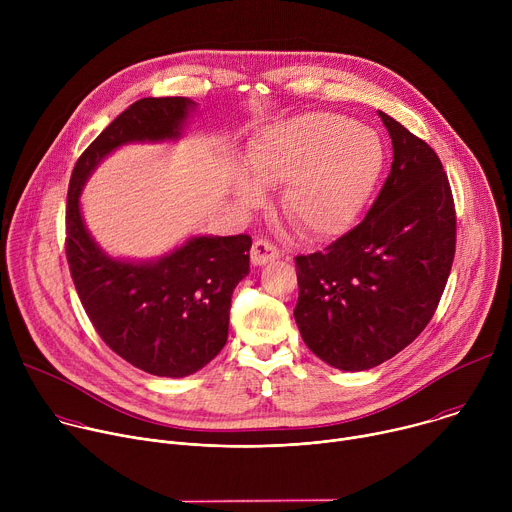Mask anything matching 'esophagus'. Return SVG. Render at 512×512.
Wrapping results in <instances>:
<instances>
[{
    "instance_id": "1",
    "label": "esophagus",
    "mask_w": 512,
    "mask_h": 512,
    "mask_svg": "<svg viewBox=\"0 0 512 512\" xmlns=\"http://www.w3.org/2000/svg\"><path fill=\"white\" fill-rule=\"evenodd\" d=\"M281 253L275 245H271L269 241H263V239H257L251 247V263L253 265H265V263H271L275 259H279Z\"/></svg>"
}]
</instances>
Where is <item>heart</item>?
Masks as SVG:
<instances>
[{
  "label": "heart",
  "instance_id": "obj_1",
  "mask_svg": "<svg viewBox=\"0 0 512 512\" xmlns=\"http://www.w3.org/2000/svg\"><path fill=\"white\" fill-rule=\"evenodd\" d=\"M245 162L251 176L233 182L241 206L263 204V186L283 184L289 221L308 237L330 239L346 233L371 200L385 150L375 129L316 111L263 127Z\"/></svg>",
  "mask_w": 512,
  "mask_h": 512
}]
</instances>
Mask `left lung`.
Here are the masks:
<instances>
[{"label": "left lung", "mask_w": 512, "mask_h": 512, "mask_svg": "<svg viewBox=\"0 0 512 512\" xmlns=\"http://www.w3.org/2000/svg\"><path fill=\"white\" fill-rule=\"evenodd\" d=\"M391 172L364 221L324 251L296 257L294 310L306 346L340 371H369L429 324L456 253L448 176L429 145L379 111Z\"/></svg>", "instance_id": "obj_1"}]
</instances>
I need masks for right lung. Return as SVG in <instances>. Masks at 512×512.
Returning <instances> with one entry per match:
<instances>
[{
  "mask_svg": "<svg viewBox=\"0 0 512 512\" xmlns=\"http://www.w3.org/2000/svg\"><path fill=\"white\" fill-rule=\"evenodd\" d=\"M194 109L186 97L129 105L77 160L66 198V261L89 320L123 360L172 379L200 371L227 344L231 298L249 273L251 237L202 235L156 259H117L85 227L81 192L121 145L180 139Z\"/></svg>",
  "mask_w": 512,
  "mask_h": 512,
  "instance_id": "1",
  "label": "right lung"
}]
</instances>
